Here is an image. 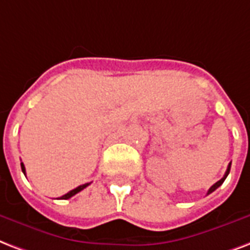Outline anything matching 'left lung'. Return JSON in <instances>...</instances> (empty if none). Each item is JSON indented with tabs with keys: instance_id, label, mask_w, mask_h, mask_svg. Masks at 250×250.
I'll use <instances>...</instances> for the list:
<instances>
[{
	"instance_id": "left-lung-1",
	"label": "left lung",
	"mask_w": 250,
	"mask_h": 250,
	"mask_svg": "<svg viewBox=\"0 0 250 250\" xmlns=\"http://www.w3.org/2000/svg\"><path fill=\"white\" fill-rule=\"evenodd\" d=\"M229 170H231V163H229V165H228V167H227L226 174H224V176H223L222 180H219L218 182H216V184H214V185H212V186H211V188H209V190H208V191H207V195H208V194L212 193V191H215V190H216V188H218L219 186H220V185H222L223 182H224V181H226L227 176H228V174H229Z\"/></svg>"
}]
</instances>
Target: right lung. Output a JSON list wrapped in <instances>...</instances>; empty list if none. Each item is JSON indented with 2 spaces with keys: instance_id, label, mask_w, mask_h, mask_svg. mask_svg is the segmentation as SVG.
Masks as SVG:
<instances>
[{
  "instance_id": "add662e5",
  "label": "right lung",
  "mask_w": 250,
  "mask_h": 250,
  "mask_svg": "<svg viewBox=\"0 0 250 250\" xmlns=\"http://www.w3.org/2000/svg\"><path fill=\"white\" fill-rule=\"evenodd\" d=\"M21 167H22V171H23L24 174H26V169H24L23 163H21ZM89 185H90V184H83V185H81V186H79V188H73V190H70L69 193H66L65 195H62L60 199H69V198H72L73 195H76L77 193H80L81 190H83V188H86V186H89Z\"/></svg>"
}]
</instances>
